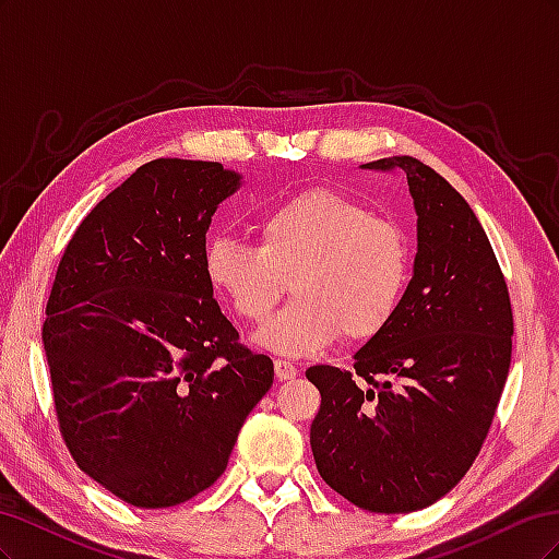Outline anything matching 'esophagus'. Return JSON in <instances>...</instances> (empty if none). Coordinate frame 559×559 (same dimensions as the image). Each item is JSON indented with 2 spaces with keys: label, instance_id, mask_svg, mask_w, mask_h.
I'll return each mask as SVG.
<instances>
[{
  "label": "esophagus",
  "instance_id": "obj_1",
  "mask_svg": "<svg viewBox=\"0 0 559 559\" xmlns=\"http://www.w3.org/2000/svg\"><path fill=\"white\" fill-rule=\"evenodd\" d=\"M275 373L280 380H294L298 376V366L286 359H275Z\"/></svg>",
  "mask_w": 559,
  "mask_h": 559
}]
</instances>
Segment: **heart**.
Instances as JSON below:
<instances>
[{
  "label": "heart",
  "mask_w": 559,
  "mask_h": 559,
  "mask_svg": "<svg viewBox=\"0 0 559 559\" xmlns=\"http://www.w3.org/2000/svg\"><path fill=\"white\" fill-rule=\"evenodd\" d=\"M253 235L257 247L210 240L205 275L249 324L267 319L289 280L296 298L261 329L263 347L302 357L343 333L349 343H366L399 314L413 247L399 224L373 216L364 202L312 189L265 210Z\"/></svg>",
  "instance_id": "heart-1"
}]
</instances>
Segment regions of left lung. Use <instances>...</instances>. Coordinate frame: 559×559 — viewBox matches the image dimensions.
<instances>
[{
    "mask_svg": "<svg viewBox=\"0 0 559 559\" xmlns=\"http://www.w3.org/2000/svg\"><path fill=\"white\" fill-rule=\"evenodd\" d=\"M417 257L401 310L354 354V370L312 366L321 405L310 445L319 476L370 513L427 509L485 443L509 378L513 310L495 249L468 202L411 156Z\"/></svg>",
    "mask_w": 559,
    "mask_h": 559,
    "instance_id": "left-lung-1",
    "label": "left lung"
}]
</instances>
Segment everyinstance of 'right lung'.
I'll use <instances>...</instances> for the list:
<instances>
[{"instance_id": "right-lung-1", "label": "right lung", "mask_w": 559, "mask_h": 559, "mask_svg": "<svg viewBox=\"0 0 559 559\" xmlns=\"http://www.w3.org/2000/svg\"><path fill=\"white\" fill-rule=\"evenodd\" d=\"M240 175L158 158L103 198L67 242L41 329L64 445L138 509L205 492L273 384L205 275V235Z\"/></svg>"}]
</instances>
